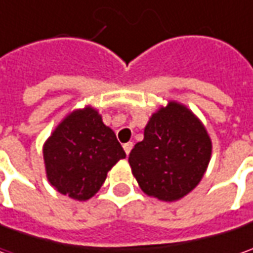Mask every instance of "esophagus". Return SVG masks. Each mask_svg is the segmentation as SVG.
<instances>
[{
  "mask_svg": "<svg viewBox=\"0 0 253 253\" xmlns=\"http://www.w3.org/2000/svg\"><path fill=\"white\" fill-rule=\"evenodd\" d=\"M132 148H133V143H132V142H128V143H125V145H124V151H125V153H126V156L131 153Z\"/></svg>",
  "mask_w": 253,
  "mask_h": 253,
  "instance_id": "obj_1",
  "label": "esophagus"
}]
</instances>
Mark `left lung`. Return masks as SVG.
Returning <instances> with one entry per match:
<instances>
[{"label": "left lung", "mask_w": 253, "mask_h": 253, "mask_svg": "<svg viewBox=\"0 0 253 253\" xmlns=\"http://www.w3.org/2000/svg\"><path fill=\"white\" fill-rule=\"evenodd\" d=\"M212 142L204 124L184 104L158 108L129 153L132 174L149 197L171 203L197 187L209 168Z\"/></svg>", "instance_id": "left-lung-1"}]
</instances>
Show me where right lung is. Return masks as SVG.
Returning a JSON list of instances; mask_svg holds the SVG:
<instances>
[{"instance_id":"1","label":"right lung","mask_w":253,"mask_h":253,"mask_svg":"<svg viewBox=\"0 0 253 253\" xmlns=\"http://www.w3.org/2000/svg\"><path fill=\"white\" fill-rule=\"evenodd\" d=\"M125 156L114 131L91 105L69 112L43 143L49 183L79 201L91 199L112 166Z\"/></svg>"}]
</instances>
